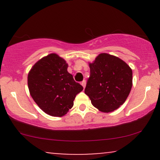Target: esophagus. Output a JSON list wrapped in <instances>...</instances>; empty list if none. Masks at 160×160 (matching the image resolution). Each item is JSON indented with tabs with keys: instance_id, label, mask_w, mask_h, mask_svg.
<instances>
[{
	"instance_id": "obj_1",
	"label": "esophagus",
	"mask_w": 160,
	"mask_h": 160,
	"mask_svg": "<svg viewBox=\"0 0 160 160\" xmlns=\"http://www.w3.org/2000/svg\"><path fill=\"white\" fill-rule=\"evenodd\" d=\"M86 80H82V81L81 82V85L82 86V87H83V88H85V86H86Z\"/></svg>"
}]
</instances>
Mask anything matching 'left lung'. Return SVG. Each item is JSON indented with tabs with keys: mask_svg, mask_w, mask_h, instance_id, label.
I'll return each instance as SVG.
<instances>
[{
	"mask_svg": "<svg viewBox=\"0 0 160 160\" xmlns=\"http://www.w3.org/2000/svg\"><path fill=\"white\" fill-rule=\"evenodd\" d=\"M85 93L100 111L111 112L126 102L132 86V71L126 62L107 53L89 64Z\"/></svg>",
	"mask_w": 160,
	"mask_h": 160,
	"instance_id": "1",
	"label": "left lung"
}]
</instances>
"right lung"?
<instances>
[{
  "instance_id": "obj_1",
  "label": "right lung",
  "mask_w": 160,
  "mask_h": 160,
  "mask_svg": "<svg viewBox=\"0 0 160 160\" xmlns=\"http://www.w3.org/2000/svg\"><path fill=\"white\" fill-rule=\"evenodd\" d=\"M68 64L58 55L39 60L28 75L29 92L40 109L52 117H62L74 105L83 88L67 71Z\"/></svg>"
}]
</instances>
